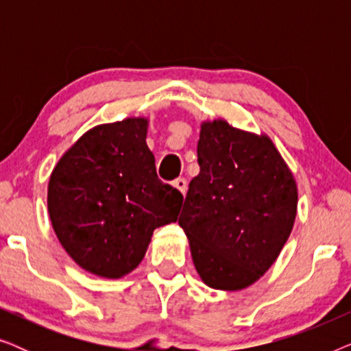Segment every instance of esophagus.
I'll list each match as a JSON object with an SVG mask.
<instances>
[{
    "label": "esophagus",
    "mask_w": 351,
    "mask_h": 351,
    "mask_svg": "<svg viewBox=\"0 0 351 351\" xmlns=\"http://www.w3.org/2000/svg\"><path fill=\"white\" fill-rule=\"evenodd\" d=\"M172 185H174L182 195L186 193V186H189V184H186V180L184 179V177H179V179H176L174 182H172Z\"/></svg>",
    "instance_id": "1"
}]
</instances>
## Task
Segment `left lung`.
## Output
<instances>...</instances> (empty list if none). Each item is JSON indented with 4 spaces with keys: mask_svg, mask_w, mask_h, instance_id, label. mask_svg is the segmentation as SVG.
<instances>
[{
    "mask_svg": "<svg viewBox=\"0 0 351 351\" xmlns=\"http://www.w3.org/2000/svg\"><path fill=\"white\" fill-rule=\"evenodd\" d=\"M198 162L179 217L195 268L213 289H246L289 238L299 199L295 179L267 134L220 118L201 123Z\"/></svg>",
    "mask_w": 351,
    "mask_h": 351,
    "instance_id": "left-lung-1",
    "label": "left lung"
}]
</instances>
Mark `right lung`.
Returning <instances> with one entry per match:
<instances>
[{"mask_svg":"<svg viewBox=\"0 0 351 351\" xmlns=\"http://www.w3.org/2000/svg\"><path fill=\"white\" fill-rule=\"evenodd\" d=\"M147 131L143 117L99 124L62 155L49 177L52 228L66 254L95 276L131 273L155 228L179 215L184 196L158 179Z\"/></svg>","mask_w":351,"mask_h":351,"instance_id":"right-lung-1","label":"right lung"}]
</instances>
